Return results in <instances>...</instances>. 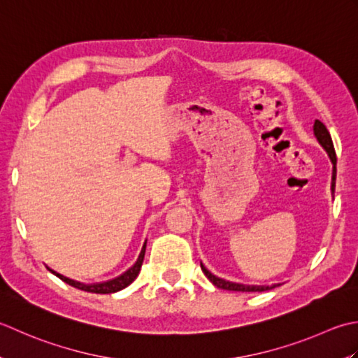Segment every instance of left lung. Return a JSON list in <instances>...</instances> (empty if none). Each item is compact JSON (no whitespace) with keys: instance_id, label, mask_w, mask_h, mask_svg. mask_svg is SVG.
Here are the masks:
<instances>
[{"instance_id":"1","label":"left lung","mask_w":358,"mask_h":358,"mask_svg":"<svg viewBox=\"0 0 358 358\" xmlns=\"http://www.w3.org/2000/svg\"><path fill=\"white\" fill-rule=\"evenodd\" d=\"M313 133H315V137L318 138V142L323 145V148L327 151V155H329L332 164H334V171H332V193L335 189V174H337V170H335V164H337V156H335V150H334V143H332V138H331V134L329 131H327V128L324 127L323 122L320 120H315V123H313ZM201 268L203 275L207 276V278L215 284L216 287L220 289H224V290H233V292H264V290H268V289H273L276 286H244V284H236V282H230V281H225V280H221V278H216L215 275H211L206 267H203L201 264Z\"/></svg>"}]
</instances>
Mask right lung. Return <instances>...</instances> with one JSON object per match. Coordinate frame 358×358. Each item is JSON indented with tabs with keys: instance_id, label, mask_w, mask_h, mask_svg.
I'll return each instance as SVG.
<instances>
[{
	"instance_id": "add662e5",
	"label": "right lung",
	"mask_w": 358,
	"mask_h": 358,
	"mask_svg": "<svg viewBox=\"0 0 358 358\" xmlns=\"http://www.w3.org/2000/svg\"><path fill=\"white\" fill-rule=\"evenodd\" d=\"M145 247H147V243L143 244L142 247V252L141 255H138V258L136 261V264L128 268V271L117 276V278H114L111 281H106V282H100V284H82V282H77V281H72L69 278H66V276H63L60 273H55L54 271L52 272L55 276H58L62 281H64L66 284H69V286L76 287V289H80V290H85V292H90V294H114V292H119L122 289H125L127 286H129L131 282H133L136 278L138 272H141V267H142V262H143V257H145Z\"/></svg>"
}]
</instances>
